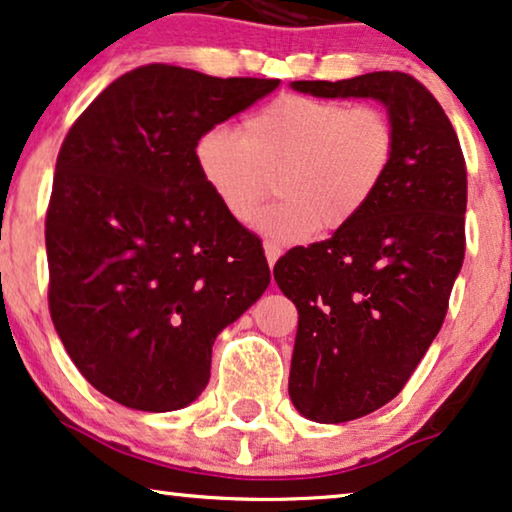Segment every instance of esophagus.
<instances>
[{
  "mask_svg": "<svg viewBox=\"0 0 512 512\" xmlns=\"http://www.w3.org/2000/svg\"><path fill=\"white\" fill-rule=\"evenodd\" d=\"M282 256V249L277 247V244H272V242H265V258H268V265L270 268H275V263H277V258Z\"/></svg>",
  "mask_w": 512,
  "mask_h": 512,
  "instance_id": "esophagus-1",
  "label": "esophagus"
}]
</instances>
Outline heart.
Here are the masks:
<instances>
[{"label":"heart","instance_id":"b5f03b06","mask_svg":"<svg viewBox=\"0 0 512 512\" xmlns=\"http://www.w3.org/2000/svg\"><path fill=\"white\" fill-rule=\"evenodd\" d=\"M396 125L375 104L286 93L242 123L212 125L195 142V163L226 214L249 223L277 184L279 200L256 216L275 244L314 230L335 233L359 219L387 181Z\"/></svg>","mask_w":512,"mask_h":512}]
</instances>
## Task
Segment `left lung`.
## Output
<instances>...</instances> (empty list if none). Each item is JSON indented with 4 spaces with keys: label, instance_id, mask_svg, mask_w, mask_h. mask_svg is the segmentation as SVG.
I'll return each mask as SVG.
<instances>
[{
    "label": "left lung",
    "instance_id": "left-lung-1",
    "mask_svg": "<svg viewBox=\"0 0 512 512\" xmlns=\"http://www.w3.org/2000/svg\"><path fill=\"white\" fill-rule=\"evenodd\" d=\"M291 88L373 97L396 125L394 165L359 219L272 270L298 307L291 401L312 422L340 424L396 398L443 326L466 251V163L450 118L410 74Z\"/></svg>",
    "mask_w": 512,
    "mask_h": 512
}]
</instances>
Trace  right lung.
Listing matches in <instances>:
<instances>
[{
    "label": "right lung",
    "mask_w": 512,
    "mask_h": 512,
    "mask_svg": "<svg viewBox=\"0 0 512 512\" xmlns=\"http://www.w3.org/2000/svg\"><path fill=\"white\" fill-rule=\"evenodd\" d=\"M279 86L144 65L76 118L46 212L48 307L69 359L111 401L170 412L202 394L212 345L270 284L195 142Z\"/></svg>",
    "instance_id": "add662e5"
}]
</instances>
